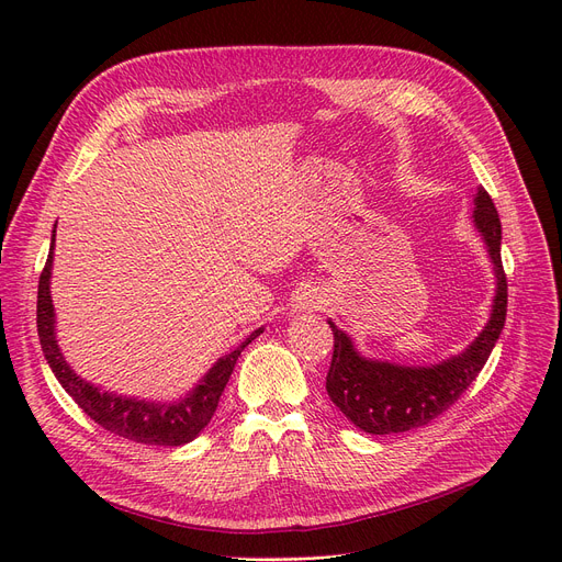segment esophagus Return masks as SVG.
I'll list each match as a JSON object with an SVG mask.
<instances>
[{
	"mask_svg": "<svg viewBox=\"0 0 562 562\" xmlns=\"http://www.w3.org/2000/svg\"><path fill=\"white\" fill-rule=\"evenodd\" d=\"M316 307H321V296L314 286L301 289L293 299V312H312Z\"/></svg>",
	"mask_w": 562,
	"mask_h": 562,
	"instance_id": "1",
	"label": "esophagus"
}]
</instances>
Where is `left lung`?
<instances>
[{
    "label": "left lung",
    "instance_id": "obj_1",
    "mask_svg": "<svg viewBox=\"0 0 562 562\" xmlns=\"http://www.w3.org/2000/svg\"><path fill=\"white\" fill-rule=\"evenodd\" d=\"M474 204L471 218H474V227L479 229L494 266L496 289L490 321L485 323L483 333L460 356H451L430 367H405L364 358L352 339L328 321L335 335V350L326 390L346 419L364 432H405L437 419L476 380L501 330H504L508 282L504 263H501V221L492 198L483 187H479Z\"/></svg>",
    "mask_w": 562,
    "mask_h": 562
}]
</instances>
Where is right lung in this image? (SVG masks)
Segmentation results:
<instances>
[{
    "mask_svg": "<svg viewBox=\"0 0 562 562\" xmlns=\"http://www.w3.org/2000/svg\"><path fill=\"white\" fill-rule=\"evenodd\" d=\"M52 232L54 234H52L49 255L38 282V310H36L38 339L52 373L56 375L58 382H61V387L75 398V403L86 412V415L95 424H100L104 430L121 435L125 439L140 441V445H155V447L189 445V441L195 439L204 430V426L212 422L236 360H239L241 350L263 333V328H257L246 337V341H241V346H236L232 352H227V356L218 358V362L206 371L198 385L180 401H145L134 396H121L113 392H102L100 387L91 385V382L83 380L70 369L56 341V314H54L52 291H49L56 225Z\"/></svg>",
    "mask_w": 562,
    "mask_h": 562,
    "instance_id": "add662e5",
    "label": "right lung"
}]
</instances>
